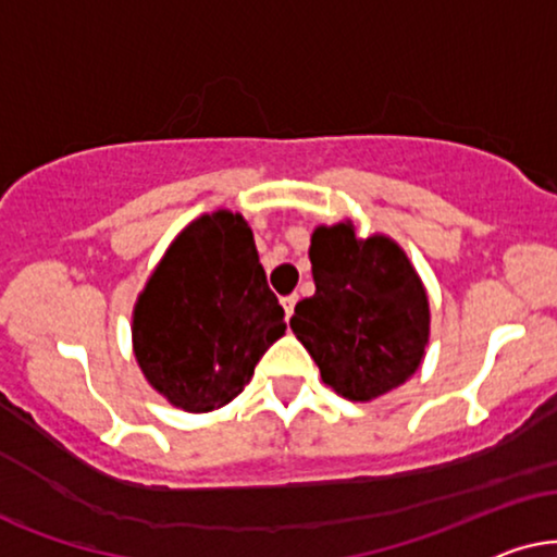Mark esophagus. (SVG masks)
<instances>
[{
  "instance_id": "34e87169",
  "label": "esophagus",
  "mask_w": 557,
  "mask_h": 557,
  "mask_svg": "<svg viewBox=\"0 0 557 557\" xmlns=\"http://www.w3.org/2000/svg\"><path fill=\"white\" fill-rule=\"evenodd\" d=\"M280 302H283V308H285V315L287 318H290L293 315V310H295V302H298V295H285V298L283 300H280Z\"/></svg>"
}]
</instances>
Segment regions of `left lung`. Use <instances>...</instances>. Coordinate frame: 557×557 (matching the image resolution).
<instances>
[{
  "label": "left lung",
  "mask_w": 557,
  "mask_h": 557,
  "mask_svg": "<svg viewBox=\"0 0 557 557\" xmlns=\"http://www.w3.org/2000/svg\"><path fill=\"white\" fill-rule=\"evenodd\" d=\"M315 295L290 329L323 382L354 403L387 395L418 372L430 336L428 295L389 236L359 239L351 221L310 236Z\"/></svg>",
  "instance_id": "obj_1"
}]
</instances>
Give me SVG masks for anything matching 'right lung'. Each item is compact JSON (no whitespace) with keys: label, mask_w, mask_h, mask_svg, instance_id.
Returning <instances> with one entry per match:
<instances>
[{"label":"right lung","mask_w":557,"mask_h":557,"mask_svg":"<svg viewBox=\"0 0 557 557\" xmlns=\"http://www.w3.org/2000/svg\"><path fill=\"white\" fill-rule=\"evenodd\" d=\"M285 329L247 221L216 211L185 226L154 267L132 315V344L170 405L211 412L239 395Z\"/></svg>","instance_id":"add662e5"}]
</instances>
